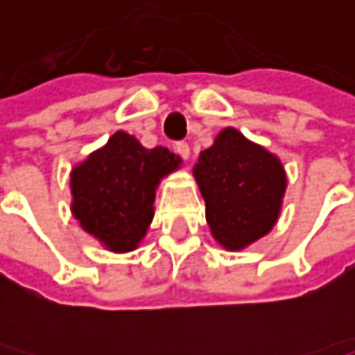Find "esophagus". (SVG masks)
<instances>
[{"mask_svg":"<svg viewBox=\"0 0 355 355\" xmlns=\"http://www.w3.org/2000/svg\"><path fill=\"white\" fill-rule=\"evenodd\" d=\"M175 150H177V154L180 155V157H184V159L190 157V146H188V142H184V140L177 142V144H175Z\"/></svg>","mask_w":355,"mask_h":355,"instance_id":"1","label":"esophagus"}]
</instances>
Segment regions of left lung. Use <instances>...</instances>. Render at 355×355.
Instances as JSON below:
<instances>
[{"label": "left lung", "mask_w": 355, "mask_h": 355, "mask_svg": "<svg viewBox=\"0 0 355 355\" xmlns=\"http://www.w3.org/2000/svg\"><path fill=\"white\" fill-rule=\"evenodd\" d=\"M215 239L238 251L272 230L285 193V171L275 155L224 129L193 169Z\"/></svg>", "instance_id": "obj_1"}]
</instances>
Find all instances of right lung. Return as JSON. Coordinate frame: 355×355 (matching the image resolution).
I'll use <instances>...</instances> for the list:
<instances>
[{"instance_id":"obj_1","label":"right lung","mask_w":355,"mask_h":355,"mask_svg":"<svg viewBox=\"0 0 355 355\" xmlns=\"http://www.w3.org/2000/svg\"><path fill=\"white\" fill-rule=\"evenodd\" d=\"M178 162L167 148L146 150L131 135L116 132L72 171L73 216L112 251H132L152 223L155 186Z\"/></svg>"}]
</instances>
